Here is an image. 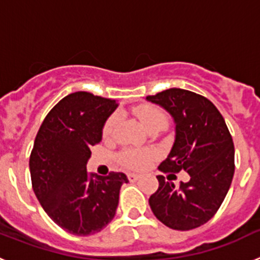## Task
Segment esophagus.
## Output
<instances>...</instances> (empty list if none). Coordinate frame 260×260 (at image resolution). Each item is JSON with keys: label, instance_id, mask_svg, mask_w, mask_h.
Returning a JSON list of instances; mask_svg holds the SVG:
<instances>
[{"label": "esophagus", "instance_id": "esophagus-1", "mask_svg": "<svg viewBox=\"0 0 260 260\" xmlns=\"http://www.w3.org/2000/svg\"><path fill=\"white\" fill-rule=\"evenodd\" d=\"M127 178L128 181H132V182H135V181H138L139 178H141V176L139 174H135V173H128L127 174Z\"/></svg>", "mask_w": 260, "mask_h": 260}]
</instances>
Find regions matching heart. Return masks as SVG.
Wrapping results in <instances>:
<instances>
[{"label":"heart","instance_id":"1","mask_svg":"<svg viewBox=\"0 0 260 260\" xmlns=\"http://www.w3.org/2000/svg\"><path fill=\"white\" fill-rule=\"evenodd\" d=\"M134 114L139 119L146 130L151 128H162L168 122L167 114L161 109L153 107V105H141L134 109ZM119 122L118 114H113L105 123L103 128V135L105 138H109L113 135L117 125ZM153 153L147 150H126L119 156V161L122 162L126 168H132V169H142L148 164Z\"/></svg>","mask_w":260,"mask_h":260}]
</instances>
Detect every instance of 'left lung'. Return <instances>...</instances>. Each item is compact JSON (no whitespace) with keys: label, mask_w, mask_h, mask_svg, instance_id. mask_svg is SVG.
<instances>
[{"label":"left lung","mask_w":260,"mask_h":260,"mask_svg":"<svg viewBox=\"0 0 260 260\" xmlns=\"http://www.w3.org/2000/svg\"><path fill=\"white\" fill-rule=\"evenodd\" d=\"M147 102L161 107L176 125L172 150L160 164L158 189L150 197L153 215L176 231L198 228L216 213L231 187L234 174V146L217 108L203 96L182 88H169ZM183 169L187 183L176 186L170 176Z\"/></svg>","instance_id":"8db88e82"}]
</instances>
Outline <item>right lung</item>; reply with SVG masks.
<instances>
[{
  "mask_svg": "<svg viewBox=\"0 0 260 260\" xmlns=\"http://www.w3.org/2000/svg\"><path fill=\"white\" fill-rule=\"evenodd\" d=\"M116 100L74 92L53 107L39 128L29 156L32 189L50 219L75 236L104 229L116 215L125 173H87L89 147L103 138Z\"/></svg>",
  "mask_w": 260,
  "mask_h": 260,
  "instance_id": "right-lung-1",
  "label": "right lung"
}]
</instances>
